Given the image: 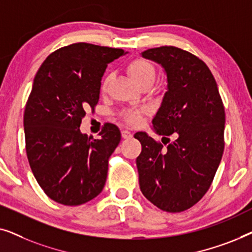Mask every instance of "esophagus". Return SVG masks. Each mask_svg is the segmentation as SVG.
Here are the masks:
<instances>
[{
    "instance_id": "34e87169",
    "label": "esophagus",
    "mask_w": 252,
    "mask_h": 252,
    "mask_svg": "<svg viewBox=\"0 0 252 252\" xmlns=\"http://www.w3.org/2000/svg\"><path fill=\"white\" fill-rule=\"evenodd\" d=\"M122 136H123V139H130V137L133 136V134L130 133L129 130L123 129V130H122Z\"/></svg>"
}]
</instances>
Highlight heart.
Segmentation results:
<instances>
[{
	"label": "heart",
	"instance_id": "b5f03b06",
	"mask_svg": "<svg viewBox=\"0 0 252 252\" xmlns=\"http://www.w3.org/2000/svg\"><path fill=\"white\" fill-rule=\"evenodd\" d=\"M127 73L139 87L146 85H153L155 79H156V68L151 62L144 60V58H136L127 64ZM108 80L103 82V89H105ZM147 113V109L139 110H127L124 112V119L126 120L129 125L136 126L140 125L142 122V116Z\"/></svg>",
	"mask_w": 252,
	"mask_h": 252
}]
</instances>
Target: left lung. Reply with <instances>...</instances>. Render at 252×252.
<instances>
[{"label": "left lung", "mask_w": 252, "mask_h": 252, "mask_svg": "<svg viewBox=\"0 0 252 252\" xmlns=\"http://www.w3.org/2000/svg\"><path fill=\"white\" fill-rule=\"evenodd\" d=\"M141 55L163 66L167 92L153 119L166 148L144 132L134 135L142 146L136 158L140 189L163 211L182 212L205 195L218 170L225 109L211 71L195 55L172 46ZM172 133L176 140L170 144Z\"/></svg>", "instance_id": "1"}]
</instances>
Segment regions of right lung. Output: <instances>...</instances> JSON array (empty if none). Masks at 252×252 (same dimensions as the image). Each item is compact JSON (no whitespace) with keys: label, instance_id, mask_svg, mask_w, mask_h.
Instances as JSON below:
<instances>
[{"label":"right lung","instance_id":"add662e5","mask_svg":"<svg viewBox=\"0 0 252 252\" xmlns=\"http://www.w3.org/2000/svg\"><path fill=\"white\" fill-rule=\"evenodd\" d=\"M123 55L118 48L73 43L50 54L34 78L24 112L26 154L37 184L55 202L81 205L103 190L120 130L106 124L101 139H93L79 127L97 104L108 64Z\"/></svg>","mask_w":252,"mask_h":252}]
</instances>
